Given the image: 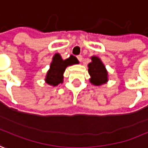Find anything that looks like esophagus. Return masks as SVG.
I'll return each mask as SVG.
<instances>
[{
    "label": "esophagus",
    "instance_id": "esophagus-1",
    "mask_svg": "<svg viewBox=\"0 0 148 148\" xmlns=\"http://www.w3.org/2000/svg\"><path fill=\"white\" fill-rule=\"evenodd\" d=\"M77 58H78V60H79L80 62H81V61L83 60V56H82L81 55H79V56H77Z\"/></svg>",
    "mask_w": 148,
    "mask_h": 148
}]
</instances>
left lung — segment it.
Instances as JSON below:
<instances>
[{
    "mask_svg": "<svg viewBox=\"0 0 148 148\" xmlns=\"http://www.w3.org/2000/svg\"><path fill=\"white\" fill-rule=\"evenodd\" d=\"M91 60L92 61L88 64L90 83L94 86H101L106 84L109 80L108 71L103 62L96 56H91Z\"/></svg>",
    "mask_w": 148,
    "mask_h": 148,
    "instance_id": "left-lung-1",
    "label": "left lung"
}]
</instances>
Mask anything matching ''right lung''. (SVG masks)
Instances as JSON below:
<instances>
[{"instance_id":"right-lung-1","label":"right lung","mask_w":148,"mask_h":148,"mask_svg":"<svg viewBox=\"0 0 148 148\" xmlns=\"http://www.w3.org/2000/svg\"><path fill=\"white\" fill-rule=\"evenodd\" d=\"M75 64H79V60L74 56H69L66 60H63L60 54H55L52 61L50 64V69L46 75L45 82L53 87L62 84L64 81V73L65 69L68 66Z\"/></svg>"}]
</instances>
